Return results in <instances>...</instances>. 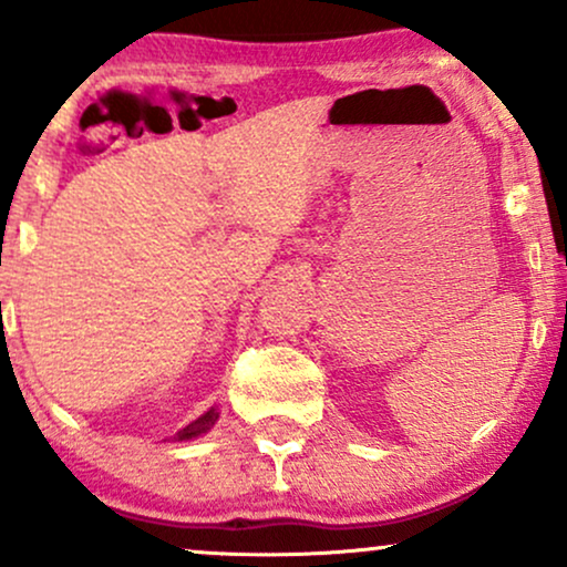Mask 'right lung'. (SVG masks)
I'll return each mask as SVG.
<instances>
[{
	"mask_svg": "<svg viewBox=\"0 0 567 567\" xmlns=\"http://www.w3.org/2000/svg\"><path fill=\"white\" fill-rule=\"evenodd\" d=\"M218 421V413H216V408L213 410H207L205 415H199L197 421H192V424H188L186 429H181L178 432V440H192V437H199L202 432H207V429H210L213 424H216Z\"/></svg>",
	"mask_w": 567,
	"mask_h": 567,
	"instance_id": "right-lung-1",
	"label": "right lung"
}]
</instances>
